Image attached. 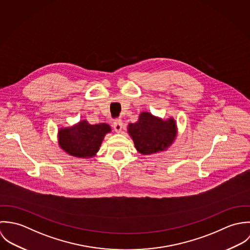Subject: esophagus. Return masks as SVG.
<instances>
[{"label": "esophagus", "instance_id": "esophagus-1", "mask_svg": "<svg viewBox=\"0 0 250 250\" xmlns=\"http://www.w3.org/2000/svg\"><path fill=\"white\" fill-rule=\"evenodd\" d=\"M113 127L115 129L116 132H121L122 130V127H123V122L122 120H117L113 123Z\"/></svg>", "mask_w": 250, "mask_h": 250}]
</instances>
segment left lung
Masks as SVG:
<instances>
[{"label": "left lung", "instance_id": "8db88e82", "mask_svg": "<svg viewBox=\"0 0 250 250\" xmlns=\"http://www.w3.org/2000/svg\"><path fill=\"white\" fill-rule=\"evenodd\" d=\"M128 132L137 150L150 154L165 150L172 144L176 137V125L173 119L162 121L143 112L137 123L128 125Z\"/></svg>", "mask_w": 250, "mask_h": 250}]
</instances>
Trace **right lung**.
Returning <instances> with one entry per match:
<instances>
[{
	"mask_svg": "<svg viewBox=\"0 0 250 250\" xmlns=\"http://www.w3.org/2000/svg\"><path fill=\"white\" fill-rule=\"evenodd\" d=\"M111 128L107 124L90 125L81 121L77 125L59 131L60 146L76 157H91L100 150L101 142Z\"/></svg>",
	"mask_w": 250,
	"mask_h": 250,
	"instance_id": "right-lung-1",
	"label": "right lung"
}]
</instances>
